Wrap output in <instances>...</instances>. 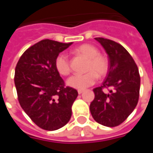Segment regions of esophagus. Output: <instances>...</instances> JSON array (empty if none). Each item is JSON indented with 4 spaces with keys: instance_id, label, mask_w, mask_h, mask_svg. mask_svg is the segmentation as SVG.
Segmentation results:
<instances>
[{
    "instance_id": "obj_1",
    "label": "esophagus",
    "mask_w": 153,
    "mask_h": 153,
    "mask_svg": "<svg viewBox=\"0 0 153 153\" xmlns=\"http://www.w3.org/2000/svg\"><path fill=\"white\" fill-rule=\"evenodd\" d=\"M78 94H82V93H83V90H78Z\"/></svg>"
}]
</instances>
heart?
<instances>
[{
	"instance_id": "heart-1",
	"label": "heart",
	"mask_w": 153,
	"mask_h": 153,
	"mask_svg": "<svg viewBox=\"0 0 153 153\" xmlns=\"http://www.w3.org/2000/svg\"><path fill=\"white\" fill-rule=\"evenodd\" d=\"M73 53L88 59L86 72L82 75H74L67 80L68 86L76 89H85L92 86L99 77L105 76L109 71V59L106 56L99 53L96 47L91 44H82L76 48ZM55 68L62 76L71 73V65L68 57L65 53H59L55 59Z\"/></svg>"
}]
</instances>
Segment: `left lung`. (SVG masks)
Listing matches in <instances>:
<instances>
[{
	"instance_id": "obj_1",
	"label": "left lung",
	"mask_w": 153,
	"mask_h": 153,
	"mask_svg": "<svg viewBox=\"0 0 153 153\" xmlns=\"http://www.w3.org/2000/svg\"><path fill=\"white\" fill-rule=\"evenodd\" d=\"M109 58V71L102 86L94 88L90 104L94 119L104 126L116 127L126 120L137 105L140 77L134 60L119 43L96 37ZM103 88H110L108 93Z\"/></svg>"
}]
</instances>
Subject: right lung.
<instances>
[{
	"label": "right lung",
	"mask_w": 153,
	"mask_h": 153,
	"mask_svg": "<svg viewBox=\"0 0 153 153\" xmlns=\"http://www.w3.org/2000/svg\"><path fill=\"white\" fill-rule=\"evenodd\" d=\"M72 42L42 40L29 48L15 68L14 83L19 102L41 128L56 130L71 119L78 93L65 82L55 68V59Z\"/></svg>",
	"instance_id": "1"
}]
</instances>
